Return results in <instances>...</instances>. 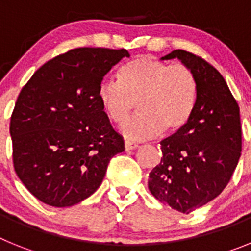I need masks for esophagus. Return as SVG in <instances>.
Segmentation results:
<instances>
[{"mask_svg":"<svg viewBox=\"0 0 251 251\" xmlns=\"http://www.w3.org/2000/svg\"><path fill=\"white\" fill-rule=\"evenodd\" d=\"M138 147L136 142H132V141H124V150L126 151H132V150H136Z\"/></svg>","mask_w":251,"mask_h":251,"instance_id":"obj_1","label":"esophagus"}]
</instances>
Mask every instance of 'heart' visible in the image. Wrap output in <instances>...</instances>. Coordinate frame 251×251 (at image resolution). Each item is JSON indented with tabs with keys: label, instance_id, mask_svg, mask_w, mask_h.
<instances>
[{
	"label": "heart",
	"instance_id": "1",
	"mask_svg": "<svg viewBox=\"0 0 251 251\" xmlns=\"http://www.w3.org/2000/svg\"><path fill=\"white\" fill-rule=\"evenodd\" d=\"M118 76L119 80L101 81L98 99L106 117L118 124L134 112L138 101L142 114L121 128L127 138H152L162 129L177 132L191 118L197 81L188 66L141 56L122 66Z\"/></svg>",
	"mask_w": 251,
	"mask_h": 251
}]
</instances>
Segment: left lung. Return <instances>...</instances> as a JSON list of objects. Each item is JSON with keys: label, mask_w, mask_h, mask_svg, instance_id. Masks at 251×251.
I'll use <instances>...</instances> for the list:
<instances>
[{"label": "left lung", "mask_w": 251, "mask_h": 251, "mask_svg": "<svg viewBox=\"0 0 251 251\" xmlns=\"http://www.w3.org/2000/svg\"><path fill=\"white\" fill-rule=\"evenodd\" d=\"M194 72L197 99L185 127L161 141L162 158L151 171L148 188L165 205L183 214L206 205L229 183L241 156L240 109L223 75L202 57L175 50Z\"/></svg>", "instance_id": "obj_1"}]
</instances>
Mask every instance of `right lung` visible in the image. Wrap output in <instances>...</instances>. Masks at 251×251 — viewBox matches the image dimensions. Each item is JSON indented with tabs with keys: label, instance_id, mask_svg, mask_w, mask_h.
<instances>
[{
	"label": "right lung",
	"instance_id": "1",
	"mask_svg": "<svg viewBox=\"0 0 251 251\" xmlns=\"http://www.w3.org/2000/svg\"><path fill=\"white\" fill-rule=\"evenodd\" d=\"M123 57L126 49H73L37 69L20 92L10 123L13 167L37 200L81 202L124 151L98 99L104 75Z\"/></svg>",
	"mask_w": 251,
	"mask_h": 251
}]
</instances>
